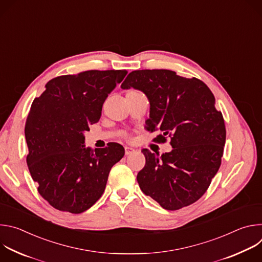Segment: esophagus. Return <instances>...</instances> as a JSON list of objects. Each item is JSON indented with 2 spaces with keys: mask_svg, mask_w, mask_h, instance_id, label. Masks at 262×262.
<instances>
[{
  "mask_svg": "<svg viewBox=\"0 0 262 262\" xmlns=\"http://www.w3.org/2000/svg\"><path fill=\"white\" fill-rule=\"evenodd\" d=\"M136 150L134 148H132V147H125V156H129V155H132V154H134Z\"/></svg>",
  "mask_w": 262,
  "mask_h": 262,
  "instance_id": "esophagus-1",
  "label": "esophagus"
}]
</instances>
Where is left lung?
Here are the masks:
<instances>
[{"instance_id":"left-lung-1","label":"left lung","mask_w":262,"mask_h":262,"mask_svg":"<svg viewBox=\"0 0 262 262\" xmlns=\"http://www.w3.org/2000/svg\"><path fill=\"white\" fill-rule=\"evenodd\" d=\"M122 89L142 91L150 103L147 130L164 132L173 147L162 156L143 149L145 167L137 180L142 192L167 210L196 202L216 174L226 141L225 123L209 88L196 78L167 69L132 71Z\"/></svg>"}]
</instances>
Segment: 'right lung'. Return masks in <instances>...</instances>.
I'll use <instances>...</instances> for the list:
<instances>
[{
    "instance_id": "right-lung-1",
    "label": "right lung",
    "mask_w": 262,
    "mask_h": 262,
    "mask_svg": "<svg viewBox=\"0 0 262 262\" xmlns=\"http://www.w3.org/2000/svg\"><path fill=\"white\" fill-rule=\"evenodd\" d=\"M126 70H88L47 83L31 105L25 126L27 164L38 192L53 207L81 213L103 194L111 168L124 148L85 146V132L101 116L107 95Z\"/></svg>"
}]
</instances>
